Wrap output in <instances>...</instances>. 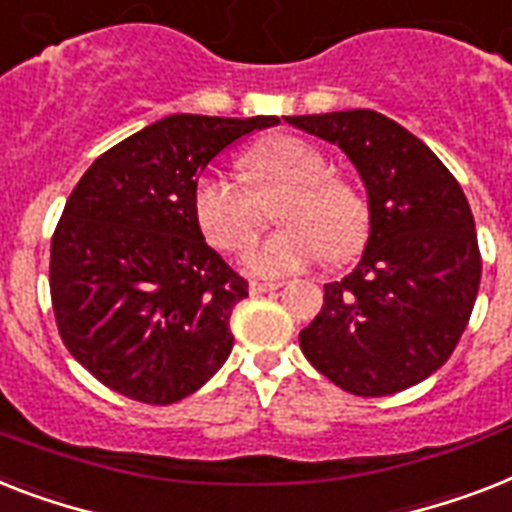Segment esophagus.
<instances>
[{
  "instance_id": "34e87169",
  "label": "esophagus",
  "mask_w": 512,
  "mask_h": 512,
  "mask_svg": "<svg viewBox=\"0 0 512 512\" xmlns=\"http://www.w3.org/2000/svg\"><path fill=\"white\" fill-rule=\"evenodd\" d=\"M278 286L276 281H249V294H265V292H276Z\"/></svg>"
}]
</instances>
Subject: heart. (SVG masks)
I'll return each mask as SVG.
<instances>
[{
    "mask_svg": "<svg viewBox=\"0 0 512 512\" xmlns=\"http://www.w3.org/2000/svg\"><path fill=\"white\" fill-rule=\"evenodd\" d=\"M247 184L220 170H207L194 186V218L213 247L242 255L263 228L270 207L278 228L249 249L255 276L297 273L323 257L344 260L368 236V202L355 184L334 176L321 149L297 136H276L242 157Z\"/></svg>",
    "mask_w": 512,
    "mask_h": 512,
    "instance_id": "b5f03b06",
    "label": "heart"
}]
</instances>
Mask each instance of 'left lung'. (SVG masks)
Segmentation results:
<instances>
[{"label": "left lung", "mask_w": 512, "mask_h": 512, "mask_svg": "<svg viewBox=\"0 0 512 512\" xmlns=\"http://www.w3.org/2000/svg\"><path fill=\"white\" fill-rule=\"evenodd\" d=\"M286 123L339 144L368 189L371 236L350 276L323 286L299 347L357 397L397 394L439 371L479 294L481 252L463 189L421 139L381 112L297 115Z\"/></svg>", "instance_id": "left-lung-1"}]
</instances>
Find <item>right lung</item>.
<instances>
[{
	"label": "right lung",
	"mask_w": 512,
	"mask_h": 512,
	"mask_svg": "<svg viewBox=\"0 0 512 512\" xmlns=\"http://www.w3.org/2000/svg\"><path fill=\"white\" fill-rule=\"evenodd\" d=\"M276 123L170 115L81 176L54 228L49 292L60 339L107 389L170 405L226 363L247 281L207 247L191 197L223 149Z\"/></svg>",
	"instance_id": "1"
}]
</instances>
